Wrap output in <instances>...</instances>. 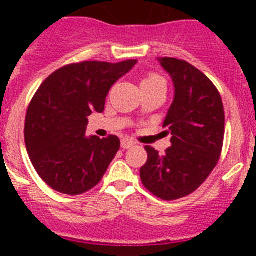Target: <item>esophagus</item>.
I'll list each match as a JSON object with an SVG mask.
<instances>
[{"instance_id":"34e87169","label":"esophagus","mask_w":256,"mask_h":256,"mask_svg":"<svg viewBox=\"0 0 256 256\" xmlns=\"http://www.w3.org/2000/svg\"><path fill=\"white\" fill-rule=\"evenodd\" d=\"M132 146H134V142H133L132 140H128V138L122 140V148H124V150H128V148H130Z\"/></svg>"}]
</instances>
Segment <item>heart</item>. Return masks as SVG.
<instances>
[{"instance_id":"obj_1","label":"heart","mask_w":256,"mask_h":256,"mask_svg":"<svg viewBox=\"0 0 256 256\" xmlns=\"http://www.w3.org/2000/svg\"><path fill=\"white\" fill-rule=\"evenodd\" d=\"M155 80H162V79L158 76H150L148 78L144 79V82H155Z\"/></svg>"}]
</instances>
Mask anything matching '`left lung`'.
Returning <instances> with one entry per match:
<instances>
[{
    "label": "left lung",
    "mask_w": 256,
    "mask_h": 256,
    "mask_svg": "<svg viewBox=\"0 0 256 256\" xmlns=\"http://www.w3.org/2000/svg\"><path fill=\"white\" fill-rule=\"evenodd\" d=\"M170 76L174 98L162 126L172 134L165 155L146 146L148 162L140 170L144 186L162 200L184 198L216 168L224 137V108L212 80L184 60L158 58Z\"/></svg>",
    "instance_id": "1"
}]
</instances>
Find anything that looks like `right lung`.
I'll use <instances>...</instances> for the list:
<instances>
[{
  "mask_svg": "<svg viewBox=\"0 0 256 256\" xmlns=\"http://www.w3.org/2000/svg\"><path fill=\"white\" fill-rule=\"evenodd\" d=\"M137 64L83 61L46 78L29 104L24 140L44 182L65 195H80L104 177L120 148L116 136H86L88 116L102 112L110 88Z\"/></svg>",
  "mask_w": 256,
  "mask_h": 256,
  "instance_id": "add662e5",
  "label": "right lung"
}]
</instances>
